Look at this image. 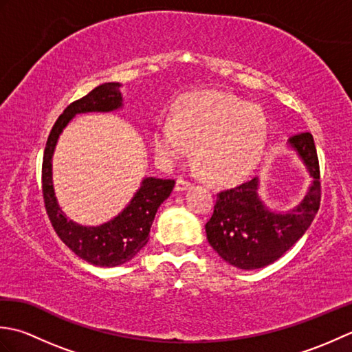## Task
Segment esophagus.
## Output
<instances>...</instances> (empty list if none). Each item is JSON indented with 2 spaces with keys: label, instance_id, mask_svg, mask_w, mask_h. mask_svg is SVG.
I'll list each match as a JSON object with an SVG mask.
<instances>
[{
  "label": "esophagus",
  "instance_id": "esophagus-1",
  "mask_svg": "<svg viewBox=\"0 0 352 352\" xmlns=\"http://www.w3.org/2000/svg\"><path fill=\"white\" fill-rule=\"evenodd\" d=\"M190 188H192V183L188 182V180H184V178H178L177 183H175V190L177 192H184V190H188Z\"/></svg>",
  "mask_w": 352,
  "mask_h": 352
}]
</instances>
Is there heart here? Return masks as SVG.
I'll return each mask as SVG.
<instances>
[{
    "label": "heart",
    "instance_id": "obj_1",
    "mask_svg": "<svg viewBox=\"0 0 352 352\" xmlns=\"http://www.w3.org/2000/svg\"><path fill=\"white\" fill-rule=\"evenodd\" d=\"M267 140V121L257 104L233 95L198 92L177 104L174 119L155 124L153 144L159 159L172 164L188 157L214 182H234L256 168Z\"/></svg>",
    "mask_w": 352,
    "mask_h": 352
}]
</instances>
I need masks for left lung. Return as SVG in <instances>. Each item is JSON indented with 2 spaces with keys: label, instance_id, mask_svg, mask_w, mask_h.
Listing matches in <instances>:
<instances>
[{
  "label": "left lung",
  "instance_id": "obj_1",
  "mask_svg": "<svg viewBox=\"0 0 352 352\" xmlns=\"http://www.w3.org/2000/svg\"><path fill=\"white\" fill-rule=\"evenodd\" d=\"M289 145L307 168L313 183L307 195L289 212H272L258 197V178L218 193L210 221L206 223L207 241L234 267L252 271L278 260L292 248L320 206V172L315 140L310 133L295 134Z\"/></svg>",
  "mask_w": 352,
  "mask_h": 352
}]
</instances>
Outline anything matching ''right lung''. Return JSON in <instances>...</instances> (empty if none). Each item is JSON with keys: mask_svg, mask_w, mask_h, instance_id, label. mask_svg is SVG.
Listing matches in <instances>:
<instances>
[{"mask_svg": "<svg viewBox=\"0 0 352 352\" xmlns=\"http://www.w3.org/2000/svg\"><path fill=\"white\" fill-rule=\"evenodd\" d=\"M122 107L121 85L104 83L89 92L83 98L74 101L58 116L48 136L42 163V193L47 214L57 236L68 248L87 263L113 267L131 260L149 241V230L157 208L166 199L174 180L146 177L124 210L98 227H85L66 218L58 207L54 186H52V154L58 136L71 119L91 111H113Z\"/></svg>", "mask_w": 352, "mask_h": 352, "instance_id": "right-lung-1", "label": "right lung"}]
</instances>
